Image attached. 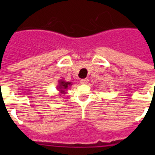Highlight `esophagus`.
<instances>
[{"instance_id":"1","label":"esophagus","mask_w":155,"mask_h":155,"mask_svg":"<svg viewBox=\"0 0 155 155\" xmlns=\"http://www.w3.org/2000/svg\"><path fill=\"white\" fill-rule=\"evenodd\" d=\"M88 79L87 78H84V79H81V83L82 84H87V83H88Z\"/></svg>"}]
</instances>
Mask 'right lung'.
<instances>
[{"label": "right lung", "instance_id": "right-lung-1", "mask_svg": "<svg viewBox=\"0 0 155 155\" xmlns=\"http://www.w3.org/2000/svg\"><path fill=\"white\" fill-rule=\"evenodd\" d=\"M71 83H70V82H66L64 81H62L61 80V81H60V83H59V86H58V89L59 91H61V93H65L64 92V91L67 89H68V87L69 86L71 85Z\"/></svg>", "mask_w": 155, "mask_h": 155}]
</instances>
